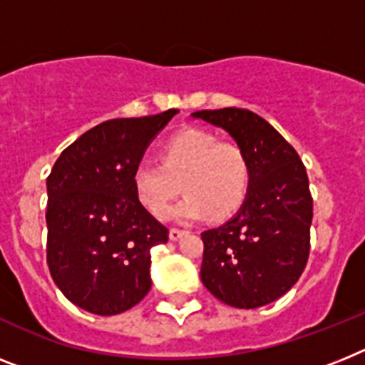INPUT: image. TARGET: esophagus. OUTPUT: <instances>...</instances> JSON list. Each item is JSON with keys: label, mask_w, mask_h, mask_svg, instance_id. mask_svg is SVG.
Masks as SVG:
<instances>
[{"label": "esophagus", "mask_w": 365, "mask_h": 365, "mask_svg": "<svg viewBox=\"0 0 365 365\" xmlns=\"http://www.w3.org/2000/svg\"><path fill=\"white\" fill-rule=\"evenodd\" d=\"M187 234L185 230H178V228H170V232H168V237H170V241H178L180 237H183V235Z\"/></svg>", "instance_id": "1"}]
</instances>
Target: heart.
I'll use <instances>...</instances> for the list:
<instances>
[{
	"label": "heart",
	"instance_id": "b5f03b06",
	"mask_svg": "<svg viewBox=\"0 0 365 365\" xmlns=\"http://www.w3.org/2000/svg\"><path fill=\"white\" fill-rule=\"evenodd\" d=\"M249 159L235 143L219 140L211 131L187 128L165 143L161 165H137L133 189L152 215H163L168 202L182 191L168 217L180 222L228 219L240 210L249 191Z\"/></svg>",
	"mask_w": 365,
	"mask_h": 365
}]
</instances>
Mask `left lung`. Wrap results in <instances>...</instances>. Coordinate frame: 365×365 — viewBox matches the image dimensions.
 Listing matches in <instances>:
<instances>
[{
    "mask_svg": "<svg viewBox=\"0 0 365 365\" xmlns=\"http://www.w3.org/2000/svg\"><path fill=\"white\" fill-rule=\"evenodd\" d=\"M191 116L222 128L249 159V191L240 211L202 232V284L225 304L259 308L295 286L310 254L312 195L301 158L267 120L225 107Z\"/></svg>",
    "mask_w": 365,
    "mask_h": 365,
    "instance_id": "left-lung-1",
    "label": "left lung"
}]
</instances>
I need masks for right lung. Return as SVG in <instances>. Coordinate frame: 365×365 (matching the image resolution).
<instances>
[{
  "label": "right lung",
  "instance_id": "right-lung-1",
  "mask_svg": "<svg viewBox=\"0 0 365 365\" xmlns=\"http://www.w3.org/2000/svg\"><path fill=\"white\" fill-rule=\"evenodd\" d=\"M176 113L94 125L63 150L46 180L51 278L91 314H122L152 287L150 250L167 243L168 230L139 202L133 173Z\"/></svg>",
  "mask_w": 365,
  "mask_h": 365
}]
</instances>
